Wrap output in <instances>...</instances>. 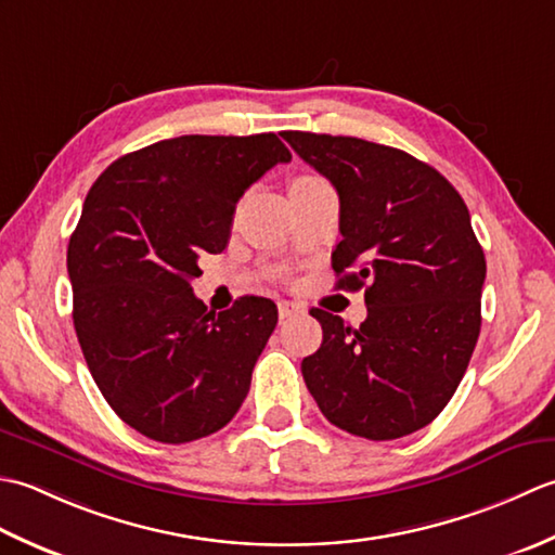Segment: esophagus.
Wrapping results in <instances>:
<instances>
[{"mask_svg":"<svg viewBox=\"0 0 555 555\" xmlns=\"http://www.w3.org/2000/svg\"><path fill=\"white\" fill-rule=\"evenodd\" d=\"M278 313H280V321H287V319H292V315L301 313V307H299V304H294V301H280Z\"/></svg>","mask_w":555,"mask_h":555,"instance_id":"obj_1","label":"esophagus"}]
</instances>
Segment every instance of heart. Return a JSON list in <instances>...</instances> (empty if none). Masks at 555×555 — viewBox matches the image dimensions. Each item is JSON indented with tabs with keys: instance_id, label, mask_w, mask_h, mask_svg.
Instances as JSON below:
<instances>
[{
	"instance_id": "b5f03b06",
	"label": "heart",
	"mask_w": 555,
	"mask_h": 555,
	"mask_svg": "<svg viewBox=\"0 0 555 555\" xmlns=\"http://www.w3.org/2000/svg\"><path fill=\"white\" fill-rule=\"evenodd\" d=\"M311 182H315V177H309V175H301V177H297V179H292V184H289V189H292V186H301V184H311Z\"/></svg>"
}]
</instances>
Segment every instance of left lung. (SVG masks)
<instances>
[{
	"label": "left lung",
	"mask_w": 555,
	"mask_h": 555,
	"mask_svg": "<svg viewBox=\"0 0 555 555\" xmlns=\"http://www.w3.org/2000/svg\"><path fill=\"white\" fill-rule=\"evenodd\" d=\"M340 196V289H361L359 327L311 309L319 352L301 361L323 416L347 434L392 440L431 424L455 395L481 327L483 248L448 179L390 145L282 133Z\"/></svg>",
	"instance_id": "left-lung-1"
}]
</instances>
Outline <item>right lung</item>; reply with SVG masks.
Here are the masks:
<instances>
[{
	"mask_svg": "<svg viewBox=\"0 0 555 555\" xmlns=\"http://www.w3.org/2000/svg\"><path fill=\"white\" fill-rule=\"evenodd\" d=\"M292 153L275 133L179 135L112 163L69 240L74 327L121 422L157 443L220 431L240 412L278 307L208 311L191 280L230 240L236 203Z\"/></svg>",
	"mask_w": 555,
	"mask_h": 555,
	"instance_id": "right-lung-1",
	"label": "right lung"
}]
</instances>
